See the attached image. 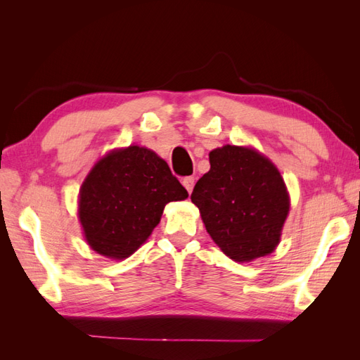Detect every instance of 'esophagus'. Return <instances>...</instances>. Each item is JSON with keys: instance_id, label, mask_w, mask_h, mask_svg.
I'll return each mask as SVG.
<instances>
[{"instance_id": "obj_1", "label": "esophagus", "mask_w": 360, "mask_h": 360, "mask_svg": "<svg viewBox=\"0 0 360 360\" xmlns=\"http://www.w3.org/2000/svg\"><path fill=\"white\" fill-rule=\"evenodd\" d=\"M183 186L186 188V191L191 193L192 192V189H193V184H195V179L193 177H184L183 179Z\"/></svg>"}]
</instances>
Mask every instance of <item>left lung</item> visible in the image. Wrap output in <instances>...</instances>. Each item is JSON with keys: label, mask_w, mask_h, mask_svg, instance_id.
I'll use <instances>...</instances> for the list:
<instances>
[{"label": "left lung", "mask_w": 360, "mask_h": 360, "mask_svg": "<svg viewBox=\"0 0 360 360\" xmlns=\"http://www.w3.org/2000/svg\"><path fill=\"white\" fill-rule=\"evenodd\" d=\"M209 159L210 171L191 195L207 233L238 263L274 252L290 212L278 168L255 148L230 144L212 150Z\"/></svg>", "instance_id": "obj_1"}]
</instances>
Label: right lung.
Here are the masks:
<instances>
[{
    "label": "right lung",
    "mask_w": 360,
    "mask_h": 360,
    "mask_svg": "<svg viewBox=\"0 0 360 360\" xmlns=\"http://www.w3.org/2000/svg\"><path fill=\"white\" fill-rule=\"evenodd\" d=\"M186 198L165 160L146 147L129 146L91 168L79 191L78 216L93 250L124 259L147 240L168 202Z\"/></svg>",
    "instance_id": "right-lung-1"
}]
</instances>
